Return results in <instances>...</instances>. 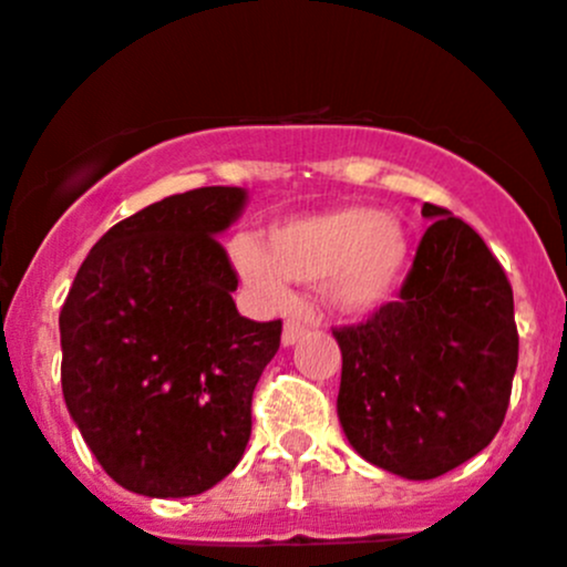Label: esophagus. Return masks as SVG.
I'll return each instance as SVG.
<instances>
[{
	"label": "esophagus",
	"mask_w": 567,
	"mask_h": 567,
	"mask_svg": "<svg viewBox=\"0 0 567 567\" xmlns=\"http://www.w3.org/2000/svg\"><path fill=\"white\" fill-rule=\"evenodd\" d=\"M305 332H307V321H301V318H288L282 329V343L293 346Z\"/></svg>",
	"instance_id": "34e87169"
}]
</instances>
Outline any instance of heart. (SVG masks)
Wrapping results in <instances>:
<instances>
[{
  "instance_id": "1",
  "label": "heart",
  "mask_w": 567,
  "mask_h": 567,
  "mask_svg": "<svg viewBox=\"0 0 567 567\" xmlns=\"http://www.w3.org/2000/svg\"><path fill=\"white\" fill-rule=\"evenodd\" d=\"M233 260L244 282L271 305L288 301V284L323 285L343 312H368L393 290L406 260V235L393 216L338 207L277 224L266 251L235 240Z\"/></svg>"
}]
</instances>
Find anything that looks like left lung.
Segmentation results:
<instances>
[{
    "mask_svg": "<svg viewBox=\"0 0 567 567\" xmlns=\"http://www.w3.org/2000/svg\"><path fill=\"white\" fill-rule=\"evenodd\" d=\"M399 299L334 327L343 354L338 415L354 452L404 480H435L502 430L518 368L513 285L485 240L423 205Z\"/></svg>",
    "mask_w": 567,
    "mask_h": 567,
    "instance_id": "obj_1",
    "label": "left lung"
}]
</instances>
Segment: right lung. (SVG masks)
I'll return each mask as SVG.
<instances>
[{
	"label": "right lung",
	"mask_w": 567,
	"mask_h": 567,
	"mask_svg": "<svg viewBox=\"0 0 567 567\" xmlns=\"http://www.w3.org/2000/svg\"><path fill=\"white\" fill-rule=\"evenodd\" d=\"M240 188L168 196L110 227L60 310V379L104 474L152 498L199 496L244 457L251 395L282 321L238 312L216 235Z\"/></svg>",
	"instance_id": "add662e5"
}]
</instances>
